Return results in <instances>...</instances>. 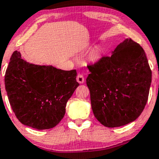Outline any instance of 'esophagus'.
<instances>
[{"instance_id":"1","label":"esophagus","mask_w":159,"mask_h":159,"mask_svg":"<svg viewBox=\"0 0 159 159\" xmlns=\"http://www.w3.org/2000/svg\"><path fill=\"white\" fill-rule=\"evenodd\" d=\"M76 80L79 84H83L84 82V78L83 75H80V74L78 75Z\"/></svg>"}]
</instances>
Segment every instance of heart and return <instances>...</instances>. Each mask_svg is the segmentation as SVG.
Wrapping results in <instances>:
<instances>
[{"instance_id": "b5f03b06", "label": "heart", "mask_w": 159, "mask_h": 159, "mask_svg": "<svg viewBox=\"0 0 159 159\" xmlns=\"http://www.w3.org/2000/svg\"><path fill=\"white\" fill-rule=\"evenodd\" d=\"M101 57V50L99 49H95L90 54V59L93 61L98 60Z\"/></svg>"}]
</instances>
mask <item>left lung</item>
Segmentation results:
<instances>
[{
  "instance_id": "obj_1",
  "label": "left lung",
  "mask_w": 159,
  "mask_h": 159,
  "mask_svg": "<svg viewBox=\"0 0 159 159\" xmlns=\"http://www.w3.org/2000/svg\"><path fill=\"white\" fill-rule=\"evenodd\" d=\"M88 68L92 110L102 125L123 126L140 116L148 100L152 71L139 43L127 38L111 56Z\"/></svg>"
}]
</instances>
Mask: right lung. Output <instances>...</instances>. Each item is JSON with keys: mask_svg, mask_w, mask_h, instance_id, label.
Masks as SVG:
<instances>
[{"mask_svg": "<svg viewBox=\"0 0 159 159\" xmlns=\"http://www.w3.org/2000/svg\"><path fill=\"white\" fill-rule=\"evenodd\" d=\"M75 69L64 71L22 60L15 51L5 74V88L15 116L23 125L53 128L66 113L67 101L79 84Z\"/></svg>", "mask_w": 159, "mask_h": 159, "instance_id": "1", "label": "right lung"}]
</instances>
